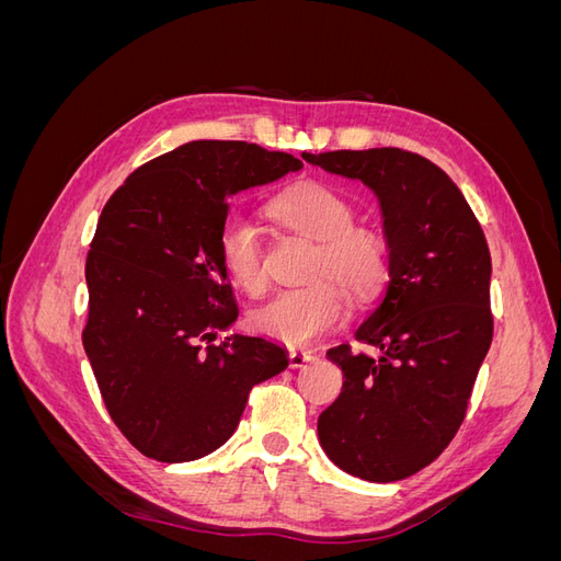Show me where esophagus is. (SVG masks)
Here are the masks:
<instances>
[{
    "instance_id": "1",
    "label": "esophagus",
    "mask_w": 561,
    "mask_h": 561,
    "mask_svg": "<svg viewBox=\"0 0 561 561\" xmlns=\"http://www.w3.org/2000/svg\"><path fill=\"white\" fill-rule=\"evenodd\" d=\"M287 358H290V367L297 369V367H304L307 363H311L316 355L313 351H304V348H293L290 353H287Z\"/></svg>"
}]
</instances>
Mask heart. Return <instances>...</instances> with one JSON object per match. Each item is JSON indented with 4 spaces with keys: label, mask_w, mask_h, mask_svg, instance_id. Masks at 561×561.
I'll return each mask as SVG.
<instances>
[{
    "label": "heart",
    "mask_w": 561,
    "mask_h": 561,
    "mask_svg": "<svg viewBox=\"0 0 561 561\" xmlns=\"http://www.w3.org/2000/svg\"><path fill=\"white\" fill-rule=\"evenodd\" d=\"M278 225L316 243L309 287L280 290L254 313V328L287 346H304L342 325L353 299L375 297L390 276L386 233L355 222L353 203L334 186L304 180L268 203ZM217 252L227 276L250 297L266 287L264 250L257 229L243 217H229L219 229Z\"/></svg>",
    "instance_id": "obj_1"
}]
</instances>
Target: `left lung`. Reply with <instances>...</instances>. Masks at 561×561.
Masks as SVG:
<instances>
[{
	"label": "left lung",
	"mask_w": 561,
	"mask_h": 561,
	"mask_svg": "<svg viewBox=\"0 0 561 561\" xmlns=\"http://www.w3.org/2000/svg\"><path fill=\"white\" fill-rule=\"evenodd\" d=\"M328 173L365 182L379 196L390 278L363 325L360 344H339V398L318 416L320 445L339 468L396 482L433 463L466 419L494 336L491 254L461 190L433 161L398 147L301 154Z\"/></svg>",
	"instance_id": "8db88e82"
}]
</instances>
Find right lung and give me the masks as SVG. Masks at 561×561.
I'll return each instance as SVG.
<instances>
[{
    "mask_svg": "<svg viewBox=\"0 0 561 561\" xmlns=\"http://www.w3.org/2000/svg\"><path fill=\"white\" fill-rule=\"evenodd\" d=\"M301 161L239 140H196L133 171L100 213L87 257L81 332L116 428L149 458L182 463L225 445L254 383L285 351L215 332L239 318L217 239L229 196Z\"/></svg>",
    "mask_w": 561,
    "mask_h": 561,
    "instance_id": "add662e5",
    "label": "right lung"
}]
</instances>
